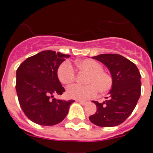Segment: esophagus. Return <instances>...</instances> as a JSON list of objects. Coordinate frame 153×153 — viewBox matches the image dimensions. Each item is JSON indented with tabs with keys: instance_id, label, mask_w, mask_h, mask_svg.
Instances as JSON below:
<instances>
[{
	"instance_id": "34e87169",
	"label": "esophagus",
	"mask_w": 153,
	"mask_h": 153,
	"mask_svg": "<svg viewBox=\"0 0 153 153\" xmlns=\"http://www.w3.org/2000/svg\"><path fill=\"white\" fill-rule=\"evenodd\" d=\"M77 102H79V103H80L81 105H83V106H84V105H86V104L87 103V102H85V101L82 100H77Z\"/></svg>"
}]
</instances>
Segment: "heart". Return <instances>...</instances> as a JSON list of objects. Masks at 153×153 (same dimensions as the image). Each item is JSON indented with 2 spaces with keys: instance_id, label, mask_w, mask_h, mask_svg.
I'll use <instances>...</instances> for the list:
<instances>
[{
  "instance_id": "heart-1",
  "label": "heart",
  "mask_w": 153,
  "mask_h": 153,
  "mask_svg": "<svg viewBox=\"0 0 153 153\" xmlns=\"http://www.w3.org/2000/svg\"><path fill=\"white\" fill-rule=\"evenodd\" d=\"M79 70L90 73L86 79V85L74 84L69 86L67 95L69 98L78 100H87L97 95L99 91L106 93L113 86V78L111 75L103 70L100 63L93 59H85L76 63ZM57 77L63 84L72 83L76 79V72L70 61L66 60L59 66L57 69Z\"/></svg>"
}]
</instances>
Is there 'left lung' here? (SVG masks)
I'll use <instances>...</instances> for the list:
<instances>
[{"label":"left lung","instance_id":"8db88e82","mask_svg":"<svg viewBox=\"0 0 153 153\" xmlns=\"http://www.w3.org/2000/svg\"><path fill=\"white\" fill-rule=\"evenodd\" d=\"M92 58L108 67L113 86L105 102L93 101L97 106V113L89 119L98 126H116L123 123L136 107L141 95V75L135 63L117 53H105Z\"/></svg>","mask_w":153,"mask_h":153}]
</instances>
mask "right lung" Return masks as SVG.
I'll return each mask as SVG.
<instances>
[{
	"instance_id": "add662e5",
	"label": "right lung",
	"mask_w": 153,
	"mask_h": 153,
	"mask_svg": "<svg viewBox=\"0 0 153 153\" xmlns=\"http://www.w3.org/2000/svg\"><path fill=\"white\" fill-rule=\"evenodd\" d=\"M70 55L45 51L30 56L17 70L16 91L24 114L42 126L60 123L66 117L74 100L53 98L65 89L57 77V69Z\"/></svg>"
}]
</instances>
